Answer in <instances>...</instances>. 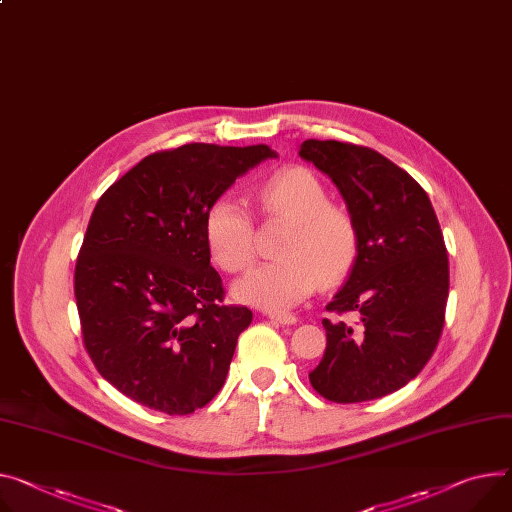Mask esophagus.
Here are the masks:
<instances>
[{"instance_id": "1", "label": "esophagus", "mask_w": 512, "mask_h": 512, "mask_svg": "<svg viewBox=\"0 0 512 512\" xmlns=\"http://www.w3.org/2000/svg\"><path fill=\"white\" fill-rule=\"evenodd\" d=\"M268 320L277 322V324H283V326H293V324H297V318L291 316V313H268Z\"/></svg>"}]
</instances>
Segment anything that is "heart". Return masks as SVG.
Masks as SVG:
<instances>
[{
  "instance_id": "obj_1",
  "label": "heart",
  "mask_w": 512,
  "mask_h": 512,
  "mask_svg": "<svg viewBox=\"0 0 512 512\" xmlns=\"http://www.w3.org/2000/svg\"><path fill=\"white\" fill-rule=\"evenodd\" d=\"M264 215L289 221L283 256L252 270L233 287L248 305L285 311L316 293L322 285L342 281L359 254V227L348 211L330 205L326 184L305 168L274 174L254 190ZM205 238L213 260L229 274L246 272L256 256V229L248 209L219 196L205 217Z\"/></svg>"
}]
</instances>
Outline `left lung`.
<instances>
[{"mask_svg": "<svg viewBox=\"0 0 512 512\" xmlns=\"http://www.w3.org/2000/svg\"><path fill=\"white\" fill-rule=\"evenodd\" d=\"M299 155L328 174L359 227V254L326 305V352L309 373L322 398L369 402L414 379L435 352L449 297L443 231L424 188L375 149L307 139ZM350 312L352 327L339 318Z\"/></svg>", "mask_w": 512, "mask_h": 512, "instance_id": "obj_1", "label": "left lung"}]
</instances>
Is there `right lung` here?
Segmentation results:
<instances>
[{
	"instance_id": "obj_1",
	"label": "right lung",
	"mask_w": 512,
	"mask_h": 512,
	"mask_svg": "<svg viewBox=\"0 0 512 512\" xmlns=\"http://www.w3.org/2000/svg\"><path fill=\"white\" fill-rule=\"evenodd\" d=\"M274 155L209 143L155 151L96 203L75 303L94 367L133 402L184 416L223 387L252 311L225 303L205 217L235 178Z\"/></svg>"
}]
</instances>
